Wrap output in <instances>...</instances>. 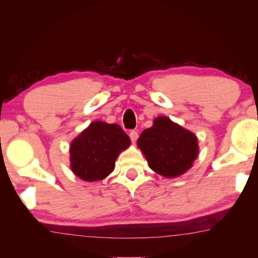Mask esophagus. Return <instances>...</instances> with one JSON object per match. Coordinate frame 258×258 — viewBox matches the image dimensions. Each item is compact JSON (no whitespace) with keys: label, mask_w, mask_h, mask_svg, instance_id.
<instances>
[{"label":"esophagus","mask_w":258,"mask_h":258,"mask_svg":"<svg viewBox=\"0 0 258 258\" xmlns=\"http://www.w3.org/2000/svg\"><path fill=\"white\" fill-rule=\"evenodd\" d=\"M130 138H131V140H132V142L134 143L138 140V138H139V133L137 132V131H131V132H130Z\"/></svg>","instance_id":"1"}]
</instances>
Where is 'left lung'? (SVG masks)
Masks as SVG:
<instances>
[{"mask_svg": "<svg viewBox=\"0 0 258 258\" xmlns=\"http://www.w3.org/2000/svg\"><path fill=\"white\" fill-rule=\"evenodd\" d=\"M138 147L152 171L169 178L190 169L199 151L194 133L163 116L157 117L154 125L143 131Z\"/></svg>", "mask_w": 258, "mask_h": 258, "instance_id": "left-lung-1", "label": "left lung"}]
</instances>
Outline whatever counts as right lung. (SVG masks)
I'll return each instance as SVG.
<instances>
[{
    "label": "right lung",
    "instance_id": "add662e5",
    "mask_svg": "<svg viewBox=\"0 0 258 258\" xmlns=\"http://www.w3.org/2000/svg\"><path fill=\"white\" fill-rule=\"evenodd\" d=\"M130 145L128 135L119 125L93 121L72 142V171L87 182L103 180L115 168L119 152Z\"/></svg>",
    "mask_w": 258,
    "mask_h": 258
}]
</instances>
